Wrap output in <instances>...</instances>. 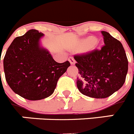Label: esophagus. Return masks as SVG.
<instances>
[{
    "mask_svg": "<svg viewBox=\"0 0 134 134\" xmlns=\"http://www.w3.org/2000/svg\"><path fill=\"white\" fill-rule=\"evenodd\" d=\"M68 60H69V62H70L71 64H75V60H74V58L73 57H70L69 58H68Z\"/></svg>",
    "mask_w": 134,
    "mask_h": 134,
    "instance_id": "34e87169",
    "label": "esophagus"
}]
</instances>
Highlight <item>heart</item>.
Segmentation results:
<instances>
[{"mask_svg": "<svg viewBox=\"0 0 134 134\" xmlns=\"http://www.w3.org/2000/svg\"><path fill=\"white\" fill-rule=\"evenodd\" d=\"M96 38H94V37H89V38L87 40V41H88V43H94V42L96 41Z\"/></svg>", "mask_w": 134, "mask_h": 134, "instance_id": "obj_1", "label": "heart"}]
</instances>
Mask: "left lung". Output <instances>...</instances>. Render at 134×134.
<instances>
[{
	"label": "left lung",
	"instance_id": "obj_1",
	"mask_svg": "<svg viewBox=\"0 0 134 134\" xmlns=\"http://www.w3.org/2000/svg\"><path fill=\"white\" fill-rule=\"evenodd\" d=\"M105 44L100 49L74 55L79 71L76 85L82 94L107 98L124 85L128 60L122 44L108 32L101 31Z\"/></svg>",
	"mask_w": 134,
	"mask_h": 134
}]
</instances>
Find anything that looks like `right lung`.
Masks as SVG:
<instances>
[{"label": "right lung", "instance_id": "right-lung-1", "mask_svg": "<svg viewBox=\"0 0 134 134\" xmlns=\"http://www.w3.org/2000/svg\"><path fill=\"white\" fill-rule=\"evenodd\" d=\"M43 35L37 30L31 29L16 37L3 60L9 86L28 100H41L52 94L59 78L70 66L68 61L56 62L48 51L40 47V40Z\"/></svg>", "mask_w": 134, "mask_h": 134}]
</instances>
